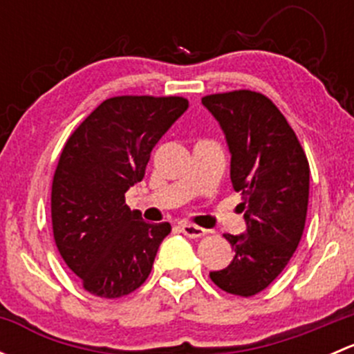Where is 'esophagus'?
<instances>
[{"label":"esophagus","mask_w":354,"mask_h":354,"mask_svg":"<svg viewBox=\"0 0 354 354\" xmlns=\"http://www.w3.org/2000/svg\"><path fill=\"white\" fill-rule=\"evenodd\" d=\"M180 230L181 233L187 234L188 238H200L207 233V230H203V227H200L197 224H192V223H181Z\"/></svg>","instance_id":"esophagus-1"}]
</instances>
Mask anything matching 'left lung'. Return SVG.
Returning <instances> with one entry per match:
<instances>
[{
    "label": "left lung",
    "instance_id": "left-lung-1",
    "mask_svg": "<svg viewBox=\"0 0 354 354\" xmlns=\"http://www.w3.org/2000/svg\"><path fill=\"white\" fill-rule=\"evenodd\" d=\"M202 104L226 135L231 183L241 194L238 207L246 221V234H224L236 253L210 279L248 298L269 286L298 248L308 209V159L283 113L260 92L210 94Z\"/></svg>",
    "mask_w": 354,
    "mask_h": 354
}]
</instances>
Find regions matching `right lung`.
Returning <instances> with one entry per match:
<instances>
[{"mask_svg":"<svg viewBox=\"0 0 354 354\" xmlns=\"http://www.w3.org/2000/svg\"><path fill=\"white\" fill-rule=\"evenodd\" d=\"M187 108L180 95H118L68 137L53 176V234L91 295L121 298L151 274L171 224L145 223L124 194L142 181L152 149Z\"/></svg>","mask_w":354,"mask_h":354,"instance_id":"1","label":"right lung"}]
</instances>
